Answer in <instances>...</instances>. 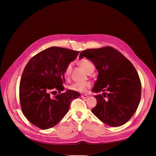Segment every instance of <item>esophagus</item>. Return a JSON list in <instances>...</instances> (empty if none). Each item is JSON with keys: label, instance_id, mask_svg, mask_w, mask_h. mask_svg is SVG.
<instances>
[{"label": "esophagus", "instance_id": "1", "mask_svg": "<svg viewBox=\"0 0 156 156\" xmlns=\"http://www.w3.org/2000/svg\"><path fill=\"white\" fill-rule=\"evenodd\" d=\"M81 97H82L83 98H88V95H86V94H82Z\"/></svg>", "mask_w": 156, "mask_h": 156}]
</instances>
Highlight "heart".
Returning a JSON list of instances; mask_svg holds the SVG:
<instances>
[{
    "instance_id": "obj_1",
    "label": "heart",
    "mask_w": 156,
    "mask_h": 156,
    "mask_svg": "<svg viewBox=\"0 0 156 156\" xmlns=\"http://www.w3.org/2000/svg\"><path fill=\"white\" fill-rule=\"evenodd\" d=\"M79 64L87 72H88V71L92 67H94L93 64L89 61L87 59H82L81 60H80ZM72 63H69L67 66L66 67L64 72V75L65 77H69V75L71 74V72H72ZM90 87V84L89 83H79V82H76L72 84L69 87V88L72 90L75 91V92H85L87 91V90Z\"/></svg>"
}]
</instances>
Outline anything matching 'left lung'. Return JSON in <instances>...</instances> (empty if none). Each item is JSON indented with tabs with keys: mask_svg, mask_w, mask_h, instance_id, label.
<instances>
[{
	"mask_svg": "<svg viewBox=\"0 0 156 156\" xmlns=\"http://www.w3.org/2000/svg\"><path fill=\"white\" fill-rule=\"evenodd\" d=\"M83 57L92 62L98 72L92 92H103V96H94L97 104L92 113L108 126L124 125L133 116L140 100L141 83L133 65L108 46L84 50L79 55V58Z\"/></svg>",
	"mask_w": 156,
	"mask_h": 156,
	"instance_id": "1",
	"label": "left lung"
}]
</instances>
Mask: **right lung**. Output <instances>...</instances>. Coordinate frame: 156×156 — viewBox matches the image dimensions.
<instances>
[{
  "mask_svg": "<svg viewBox=\"0 0 156 156\" xmlns=\"http://www.w3.org/2000/svg\"><path fill=\"white\" fill-rule=\"evenodd\" d=\"M79 52L51 47L40 52L29 61L21 75L20 99L23 115L30 123L41 129L57 124L69 111L71 101L80 94L72 90L63 91L64 72L77 58Z\"/></svg>",
  "mask_w": 156,
  "mask_h": 156,
  "instance_id": "1",
  "label": "right lung"
}]
</instances>
